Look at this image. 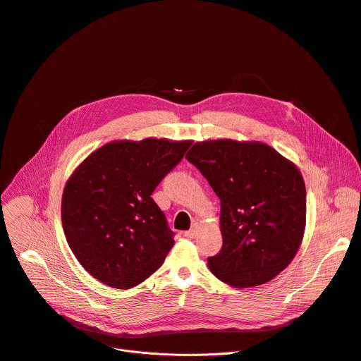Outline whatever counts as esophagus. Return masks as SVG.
<instances>
[{
	"mask_svg": "<svg viewBox=\"0 0 361 361\" xmlns=\"http://www.w3.org/2000/svg\"><path fill=\"white\" fill-rule=\"evenodd\" d=\"M197 235H199V224H192L190 231H187V232L184 233V236L188 238V239H194Z\"/></svg>",
	"mask_w": 361,
	"mask_h": 361,
	"instance_id": "obj_1",
	"label": "esophagus"
}]
</instances>
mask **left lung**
Here are the masks:
<instances>
[{
    "label": "left lung",
    "instance_id": "obj_1",
    "mask_svg": "<svg viewBox=\"0 0 361 361\" xmlns=\"http://www.w3.org/2000/svg\"><path fill=\"white\" fill-rule=\"evenodd\" d=\"M185 158L220 199L221 250L210 271L235 288L267 283L297 255L305 231L307 192L293 162L264 142L213 140Z\"/></svg>",
    "mask_w": 361,
    "mask_h": 361
}]
</instances>
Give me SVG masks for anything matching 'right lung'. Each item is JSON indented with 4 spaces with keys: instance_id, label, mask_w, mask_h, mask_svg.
<instances>
[{
    "instance_id": "add662e5",
    "label": "right lung",
    "mask_w": 361,
    "mask_h": 361,
    "mask_svg": "<svg viewBox=\"0 0 361 361\" xmlns=\"http://www.w3.org/2000/svg\"><path fill=\"white\" fill-rule=\"evenodd\" d=\"M191 141H112L92 152L66 183L61 223L80 265L97 281L129 289L151 276L174 233L151 194Z\"/></svg>"
}]
</instances>
